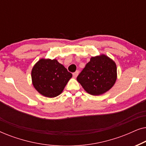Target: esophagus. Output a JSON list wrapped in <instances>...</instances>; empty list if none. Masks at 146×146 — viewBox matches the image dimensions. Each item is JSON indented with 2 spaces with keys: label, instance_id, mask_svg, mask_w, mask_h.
<instances>
[{
  "label": "esophagus",
  "instance_id": "esophagus-1",
  "mask_svg": "<svg viewBox=\"0 0 146 146\" xmlns=\"http://www.w3.org/2000/svg\"><path fill=\"white\" fill-rule=\"evenodd\" d=\"M79 74V71L78 70H76L75 72L73 73V76L74 78H76L78 76V75Z\"/></svg>",
  "mask_w": 146,
  "mask_h": 146
}]
</instances>
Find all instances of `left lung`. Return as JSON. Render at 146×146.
I'll use <instances>...</instances> for the list:
<instances>
[{
	"mask_svg": "<svg viewBox=\"0 0 146 146\" xmlns=\"http://www.w3.org/2000/svg\"><path fill=\"white\" fill-rule=\"evenodd\" d=\"M116 65L105 55L92 57L78 76L77 80L90 94L98 96L108 91L115 82Z\"/></svg>",
	"mask_w": 146,
	"mask_h": 146,
	"instance_id": "obj_1",
	"label": "left lung"
}]
</instances>
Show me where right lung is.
I'll list each match as a JSON object with an SVG mask.
<instances>
[{
	"mask_svg": "<svg viewBox=\"0 0 146 146\" xmlns=\"http://www.w3.org/2000/svg\"><path fill=\"white\" fill-rule=\"evenodd\" d=\"M34 87L42 95L54 98L60 94L72 74L56 60L40 59L32 70Z\"/></svg>",
	"mask_w": 146,
	"mask_h": 146,
	"instance_id": "obj_1",
	"label": "right lung"
}]
</instances>
